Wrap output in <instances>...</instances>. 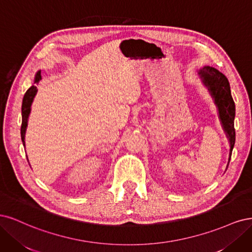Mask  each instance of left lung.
I'll return each instance as SVG.
<instances>
[{
    "mask_svg": "<svg viewBox=\"0 0 252 252\" xmlns=\"http://www.w3.org/2000/svg\"><path fill=\"white\" fill-rule=\"evenodd\" d=\"M199 74L203 80V83L209 89L210 93L215 98V102L219 109V114L222 121L224 131L230 143L229 160L230 161L232 149L235 141V131H234V115H235V105L232 99L230 86L227 77L213 67H203ZM228 166V165H227Z\"/></svg>",
    "mask_w": 252,
    "mask_h": 252,
    "instance_id": "left-lung-1",
    "label": "left lung"
}]
</instances>
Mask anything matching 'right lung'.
<instances>
[{
    "instance_id": "add662e5",
    "label": "right lung",
    "mask_w": 252,
    "mask_h": 252,
    "mask_svg": "<svg viewBox=\"0 0 252 252\" xmlns=\"http://www.w3.org/2000/svg\"><path fill=\"white\" fill-rule=\"evenodd\" d=\"M40 79H42V75H40V71H38L37 74L35 75L34 83H38ZM36 92H37V88L35 86H32L28 89L25 95H24V98H23L21 137H22V141L24 142V145H25V133H26V127H27V120H28V116L30 113V107H31L32 100H33L34 96L36 95Z\"/></svg>"
}]
</instances>
